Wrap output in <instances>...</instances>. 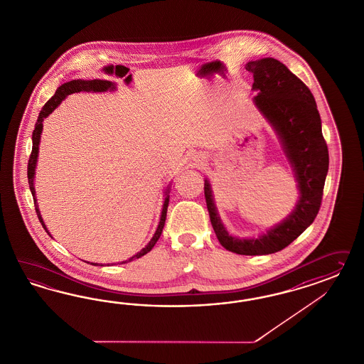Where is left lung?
Listing matches in <instances>:
<instances>
[{"mask_svg": "<svg viewBox=\"0 0 364 364\" xmlns=\"http://www.w3.org/2000/svg\"><path fill=\"white\" fill-rule=\"evenodd\" d=\"M245 69L254 75L259 90L255 104L274 125L298 180L300 198L286 220L259 239H236L228 235L212 198L210 183H204V196L210 224L221 245L235 254L256 256L284 250L315 220L321 205L324 181L328 172V148L321 133V120L309 87L283 63L267 57L250 61Z\"/></svg>", "mask_w": 364, "mask_h": 364, "instance_id": "obj_1", "label": "left lung"}]
</instances>
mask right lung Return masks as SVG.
Instances as JSON below:
<instances>
[{
    "label": "right lung",
    "mask_w": 364,
    "mask_h": 364,
    "mask_svg": "<svg viewBox=\"0 0 364 364\" xmlns=\"http://www.w3.org/2000/svg\"><path fill=\"white\" fill-rule=\"evenodd\" d=\"M108 89H114L113 84L110 81H105V80H92V81H84V80H73V81H69L66 84H63L60 88L55 90L53 97L50 100H48L45 102L43 109L38 114V119L36 122V127H34L33 131V146H32V154L29 157V161H28V181H29V187H31V192L34 196V187H33V176H34V168H36V161H37V154H38V144H40V134L43 131V120L48 114H50L53 110L58 107V104L65 99L68 95L70 93H76V92H81V90H87V92H105ZM34 207H36V213L38 216V220L43 224V227L46 231V227H45L44 221L41 219V215H40V210L37 208V204H36V198H33ZM168 203H169V196H166V201H164V205H163V212H161V218H160V223H159V227L156 230V233L154 235V237L151 239V242H148V245L143 248L139 254L134 255L131 259L122 262V263H127V262H132L133 259H139L145 254H148L152 248L154 247V244L159 240L163 228H164V224H166V208H168ZM48 232V231H46ZM49 233V232H48ZM93 264V263H92Z\"/></svg>",
    "instance_id": "1"
}]
</instances>
